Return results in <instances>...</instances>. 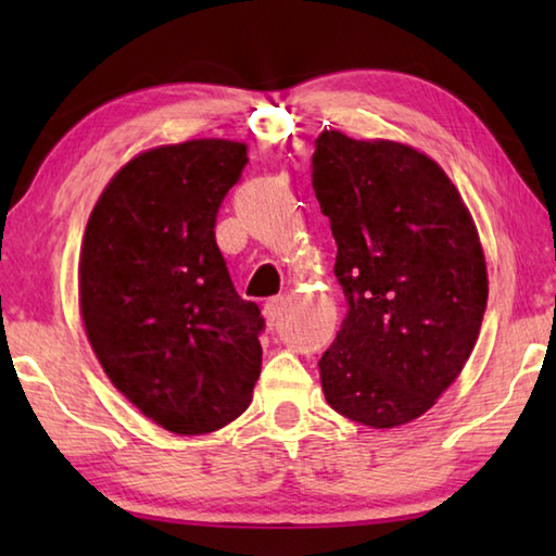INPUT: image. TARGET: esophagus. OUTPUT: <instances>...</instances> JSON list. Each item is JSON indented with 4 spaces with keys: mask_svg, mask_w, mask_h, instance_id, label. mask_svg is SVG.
<instances>
[{
    "mask_svg": "<svg viewBox=\"0 0 556 556\" xmlns=\"http://www.w3.org/2000/svg\"><path fill=\"white\" fill-rule=\"evenodd\" d=\"M285 304H287L285 296H271V299H267V304H265V318H267L269 326H275V324L279 321L281 312H285Z\"/></svg>",
    "mask_w": 556,
    "mask_h": 556,
    "instance_id": "esophagus-1",
    "label": "esophagus"
}]
</instances>
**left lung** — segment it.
Listing matches in <instances>:
<instances>
[{
	"label": "left lung",
	"mask_w": 556,
	"mask_h": 556,
	"mask_svg": "<svg viewBox=\"0 0 556 556\" xmlns=\"http://www.w3.org/2000/svg\"><path fill=\"white\" fill-rule=\"evenodd\" d=\"M312 162L348 299L318 361L326 402L372 429L409 425L454 384L481 333L476 223L444 168L409 144L324 129Z\"/></svg>",
	"instance_id": "obj_1"
}]
</instances>
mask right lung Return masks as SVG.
I'll return each instance as SVG.
<instances>
[{"mask_svg": "<svg viewBox=\"0 0 556 556\" xmlns=\"http://www.w3.org/2000/svg\"><path fill=\"white\" fill-rule=\"evenodd\" d=\"M248 144L188 139L119 168L78 262L80 318L110 382L172 434L218 431L250 407L262 368L255 301L235 291L215 215Z\"/></svg>", "mask_w": 556, "mask_h": 556, "instance_id": "1", "label": "right lung"}]
</instances>
